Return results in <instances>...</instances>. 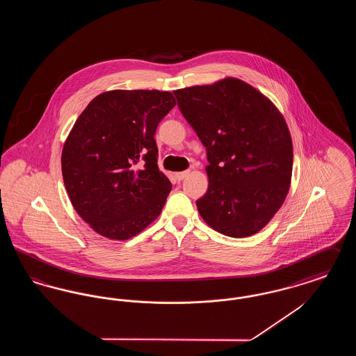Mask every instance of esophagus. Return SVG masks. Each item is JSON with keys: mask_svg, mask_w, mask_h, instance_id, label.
I'll return each mask as SVG.
<instances>
[{"mask_svg": "<svg viewBox=\"0 0 356 356\" xmlns=\"http://www.w3.org/2000/svg\"><path fill=\"white\" fill-rule=\"evenodd\" d=\"M188 175H189L188 170H184V172H176V173H175V176H176V179H177L179 181H180V180H184Z\"/></svg>", "mask_w": 356, "mask_h": 356, "instance_id": "esophagus-1", "label": "esophagus"}]
</instances>
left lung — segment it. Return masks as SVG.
<instances>
[{
    "instance_id": "obj_1",
    "label": "left lung",
    "mask_w": 356,
    "mask_h": 356,
    "mask_svg": "<svg viewBox=\"0 0 356 356\" xmlns=\"http://www.w3.org/2000/svg\"><path fill=\"white\" fill-rule=\"evenodd\" d=\"M173 93L207 148L209 184L196 202L200 216L225 236L257 234L291 186L293 151L283 115L267 96L235 77Z\"/></svg>"
}]
</instances>
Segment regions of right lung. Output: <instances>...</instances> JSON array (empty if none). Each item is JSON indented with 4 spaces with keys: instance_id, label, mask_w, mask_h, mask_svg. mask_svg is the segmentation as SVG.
<instances>
[{
    "instance_id": "add662e5",
    "label": "right lung",
    "mask_w": 356,
    "mask_h": 356,
    "mask_svg": "<svg viewBox=\"0 0 356 356\" xmlns=\"http://www.w3.org/2000/svg\"><path fill=\"white\" fill-rule=\"evenodd\" d=\"M175 105L170 92L116 89L76 120L63 147V179L73 208L99 235L128 240L161 213L172 184L157 167L153 136Z\"/></svg>"
}]
</instances>
